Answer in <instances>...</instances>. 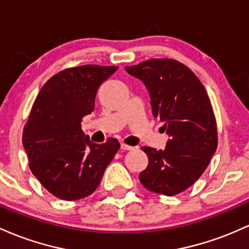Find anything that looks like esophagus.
Listing matches in <instances>:
<instances>
[{"label":"esophagus","instance_id":"34e87169","mask_svg":"<svg viewBox=\"0 0 249 249\" xmlns=\"http://www.w3.org/2000/svg\"><path fill=\"white\" fill-rule=\"evenodd\" d=\"M134 147H132V146H128V144H125V143H121V149H124V150H132Z\"/></svg>","mask_w":249,"mask_h":249}]
</instances>
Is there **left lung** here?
<instances>
[{
	"instance_id": "1",
	"label": "left lung",
	"mask_w": 249,
	"mask_h": 249,
	"mask_svg": "<svg viewBox=\"0 0 249 249\" xmlns=\"http://www.w3.org/2000/svg\"><path fill=\"white\" fill-rule=\"evenodd\" d=\"M125 71L144 83L153 116L163 122L169 138L163 150L141 148L148 166L140 181L150 192L177 195L203 174L216 150V121L207 91L191 69L172 58H152Z\"/></svg>"
}]
</instances>
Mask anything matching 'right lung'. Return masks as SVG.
Wrapping results in <instances>:
<instances>
[{"label": "right lung", "mask_w": 249, "mask_h": 249, "mask_svg": "<svg viewBox=\"0 0 249 249\" xmlns=\"http://www.w3.org/2000/svg\"><path fill=\"white\" fill-rule=\"evenodd\" d=\"M117 67H74L44 83L24 125L22 143L41 185L66 201L93 194L119 150L116 139L96 144L81 129L94 110L97 89Z\"/></svg>", "instance_id": "right-lung-1"}]
</instances>
